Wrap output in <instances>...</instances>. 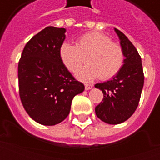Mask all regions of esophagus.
<instances>
[{
    "instance_id": "34e87169",
    "label": "esophagus",
    "mask_w": 160,
    "mask_h": 160,
    "mask_svg": "<svg viewBox=\"0 0 160 160\" xmlns=\"http://www.w3.org/2000/svg\"><path fill=\"white\" fill-rule=\"evenodd\" d=\"M92 88V85H90V84H86L85 85V89L86 90H90Z\"/></svg>"
}]
</instances>
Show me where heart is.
<instances>
[{
  "instance_id": "heart-1",
  "label": "heart",
  "mask_w": 160,
  "mask_h": 160,
  "mask_svg": "<svg viewBox=\"0 0 160 160\" xmlns=\"http://www.w3.org/2000/svg\"><path fill=\"white\" fill-rule=\"evenodd\" d=\"M86 57L88 64L78 70L77 78L83 81H92L98 77L106 80L120 71L124 54L119 44L100 32L87 33L77 40L76 45L64 42L60 48L61 60L71 72L77 71Z\"/></svg>"
}]
</instances>
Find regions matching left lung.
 Here are the masks:
<instances>
[{"label":"left lung","mask_w":160,"mask_h":160,"mask_svg":"<svg viewBox=\"0 0 160 160\" xmlns=\"http://www.w3.org/2000/svg\"><path fill=\"white\" fill-rule=\"evenodd\" d=\"M114 30L123 50V65L111 80L95 85L104 93L95 112L101 121L109 124L122 123L134 114L144 85L141 58L137 49L123 33L117 28Z\"/></svg>","instance_id":"left-lung-1"}]
</instances>
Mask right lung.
Here are the masks:
<instances>
[{"instance_id":"add662e5","label":"right lung","mask_w":160,"mask_h":160,"mask_svg":"<svg viewBox=\"0 0 160 160\" xmlns=\"http://www.w3.org/2000/svg\"><path fill=\"white\" fill-rule=\"evenodd\" d=\"M65 28L48 26L25 46L18 66L19 97L33 120L53 126L68 116L73 97L85 90L61 60Z\"/></svg>"}]
</instances>
